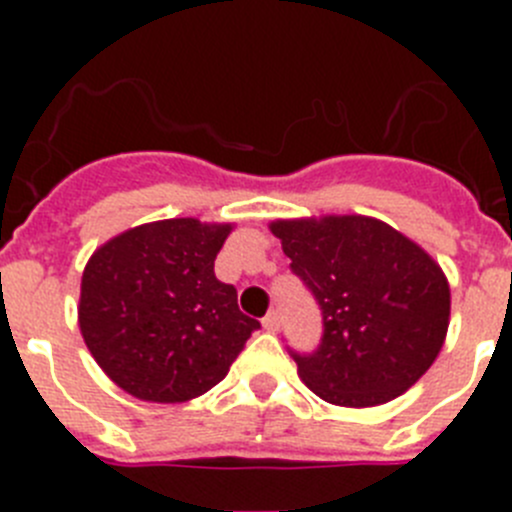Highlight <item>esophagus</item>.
Wrapping results in <instances>:
<instances>
[{"label":"esophagus","mask_w":512,"mask_h":512,"mask_svg":"<svg viewBox=\"0 0 512 512\" xmlns=\"http://www.w3.org/2000/svg\"><path fill=\"white\" fill-rule=\"evenodd\" d=\"M261 325H264V330H269V333H277L279 325H282V318H279V312H269L264 320H261Z\"/></svg>","instance_id":"obj_1"}]
</instances>
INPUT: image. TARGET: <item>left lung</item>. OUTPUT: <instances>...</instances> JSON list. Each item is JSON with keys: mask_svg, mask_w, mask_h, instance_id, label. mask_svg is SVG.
<instances>
[{"mask_svg": "<svg viewBox=\"0 0 512 512\" xmlns=\"http://www.w3.org/2000/svg\"><path fill=\"white\" fill-rule=\"evenodd\" d=\"M269 230L323 310L318 351L292 354L315 395L374 408L431 369L451 315L449 279L431 253L366 215L274 220Z\"/></svg>", "mask_w": 512, "mask_h": 512, "instance_id": "obj_1", "label": "left lung"}]
</instances>
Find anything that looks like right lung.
Instances as JSON below:
<instances>
[{"label": "right lung", "mask_w": 512, "mask_h": 512, "mask_svg": "<svg viewBox=\"0 0 512 512\" xmlns=\"http://www.w3.org/2000/svg\"><path fill=\"white\" fill-rule=\"evenodd\" d=\"M230 223L171 217L115 235L81 274L89 354L128 395L187 402L223 382L259 320L215 277Z\"/></svg>", "instance_id": "right-lung-1"}]
</instances>
